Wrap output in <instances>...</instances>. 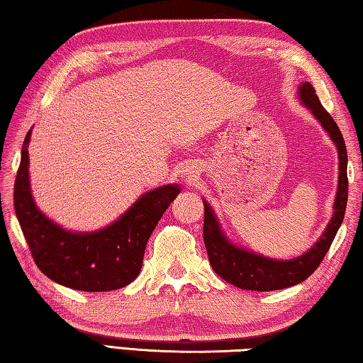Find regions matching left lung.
Segmentation results:
<instances>
[{"label": "left lung", "instance_id": "left-lung-1", "mask_svg": "<svg viewBox=\"0 0 363 363\" xmlns=\"http://www.w3.org/2000/svg\"><path fill=\"white\" fill-rule=\"evenodd\" d=\"M298 91L305 106L320 121V125L330 134L332 140L338 147L340 184L337 199H335V213L323 237L306 255L292 259V261H273V259L252 255V252L230 245L224 238L213 211H211L207 202H203V243L208 252V261L216 272V275H220L224 281L234 284L240 289L277 291L305 281L323 262L341 223H343L347 202V152L345 139L332 115L320 104L313 85L306 82L300 86Z\"/></svg>", "mask_w": 363, "mask_h": 363}]
</instances>
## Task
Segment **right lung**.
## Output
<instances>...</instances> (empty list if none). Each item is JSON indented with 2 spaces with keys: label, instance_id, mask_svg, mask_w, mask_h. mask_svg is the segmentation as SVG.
Here are the masks:
<instances>
[{
  "label": "right lung",
  "instance_id": "1",
  "mask_svg": "<svg viewBox=\"0 0 363 363\" xmlns=\"http://www.w3.org/2000/svg\"><path fill=\"white\" fill-rule=\"evenodd\" d=\"M13 184V208L39 270L66 288L102 292L125 288L138 278L150 235L180 188L162 186L143 194L118 221L94 234L66 232L36 208L30 193L28 142Z\"/></svg>",
  "mask_w": 363,
  "mask_h": 363
}]
</instances>
